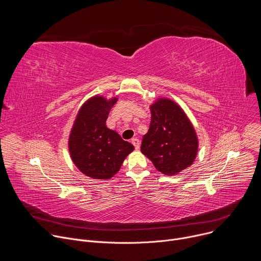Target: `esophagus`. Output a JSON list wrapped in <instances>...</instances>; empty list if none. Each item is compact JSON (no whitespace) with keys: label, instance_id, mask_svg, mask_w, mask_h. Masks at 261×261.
Segmentation results:
<instances>
[{"label":"esophagus","instance_id":"obj_1","mask_svg":"<svg viewBox=\"0 0 261 261\" xmlns=\"http://www.w3.org/2000/svg\"><path fill=\"white\" fill-rule=\"evenodd\" d=\"M131 142H132V144L134 145V147L136 148V150H138L139 146H140V141H139V139H138V138H132Z\"/></svg>","mask_w":261,"mask_h":261}]
</instances>
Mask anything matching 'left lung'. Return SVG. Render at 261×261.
<instances>
[{
  "label": "left lung",
  "mask_w": 261,
  "mask_h": 261,
  "mask_svg": "<svg viewBox=\"0 0 261 261\" xmlns=\"http://www.w3.org/2000/svg\"><path fill=\"white\" fill-rule=\"evenodd\" d=\"M150 109L152 119L142 138L141 153L166 175L191 166L198 152V138L185 111L167 98L157 99Z\"/></svg>",
  "instance_id": "left-lung-1"
}]
</instances>
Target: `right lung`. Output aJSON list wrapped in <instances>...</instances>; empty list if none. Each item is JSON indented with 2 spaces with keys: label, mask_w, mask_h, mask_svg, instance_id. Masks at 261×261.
<instances>
[{
  "label": "right lung",
  "mask_w": 261,
  "mask_h": 261,
  "mask_svg": "<svg viewBox=\"0 0 261 261\" xmlns=\"http://www.w3.org/2000/svg\"><path fill=\"white\" fill-rule=\"evenodd\" d=\"M118 97L90 98L81 107L70 132L68 147L75 166L87 176L108 179L121 168L134 146L106 127L108 114Z\"/></svg>",
  "instance_id": "right-lung-1"
}]
</instances>
